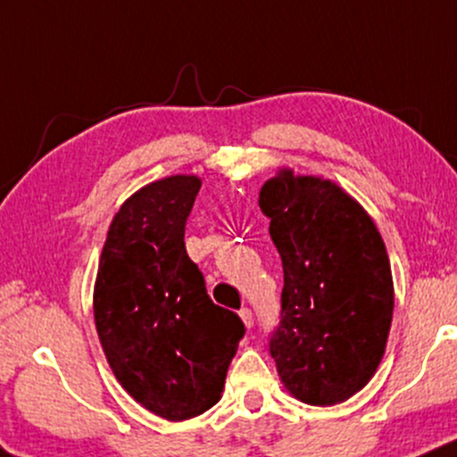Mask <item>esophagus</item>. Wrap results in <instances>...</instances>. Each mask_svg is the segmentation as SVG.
I'll list each match as a JSON object with an SVG mask.
<instances>
[{
  "label": "esophagus",
  "instance_id": "34e87169",
  "mask_svg": "<svg viewBox=\"0 0 457 457\" xmlns=\"http://www.w3.org/2000/svg\"><path fill=\"white\" fill-rule=\"evenodd\" d=\"M239 317H242V320H244V324L248 326V328L254 324V312H253V309H248V306H245V309L239 311Z\"/></svg>",
  "mask_w": 457,
  "mask_h": 457
}]
</instances>
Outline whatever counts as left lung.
<instances>
[{
    "mask_svg": "<svg viewBox=\"0 0 457 457\" xmlns=\"http://www.w3.org/2000/svg\"><path fill=\"white\" fill-rule=\"evenodd\" d=\"M259 207L283 259L280 321L270 353L285 386L311 406L361 391L380 365L393 320V276L376 224L335 183L268 179Z\"/></svg>",
    "mask_w": 457,
    "mask_h": 457,
    "instance_id": "1",
    "label": "left lung"
}]
</instances>
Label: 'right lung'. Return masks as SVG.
<instances>
[{
    "mask_svg": "<svg viewBox=\"0 0 457 457\" xmlns=\"http://www.w3.org/2000/svg\"><path fill=\"white\" fill-rule=\"evenodd\" d=\"M196 177L142 187L107 230L95 285V324L127 393L168 421L198 417L220 402L244 339L237 312L213 304L187 256L186 222Z\"/></svg>",
    "mask_w": 457,
    "mask_h": 457,
    "instance_id": "add662e5",
    "label": "right lung"
}]
</instances>
